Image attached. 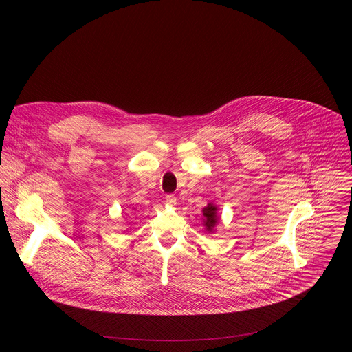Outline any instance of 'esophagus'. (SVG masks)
<instances>
[{"label": "esophagus", "mask_w": 352, "mask_h": 352, "mask_svg": "<svg viewBox=\"0 0 352 352\" xmlns=\"http://www.w3.org/2000/svg\"><path fill=\"white\" fill-rule=\"evenodd\" d=\"M165 201H166L169 205H176V202H177V199H176V197H175L173 194H166Z\"/></svg>", "instance_id": "34e87169"}]
</instances>
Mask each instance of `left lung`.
I'll return each mask as SVG.
<instances>
[{
  "mask_svg": "<svg viewBox=\"0 0 352 352\" xmlns=\"http://www.w3.org/2000/svg\"><path fill=\"white\" fill-rule=\"evenodd\" d=\"M217 210H218V208H217L215 205H212V204H208V206H205V208L202 209L204 217H205V228H206V230H209V232L215 228V225H217V222H218Z\"/></svg>",
  "mask_w": 352,
  "mask_h": 352,
  "instance_id": "obj_1",
  "label": "left lung"
}]
</instances>
